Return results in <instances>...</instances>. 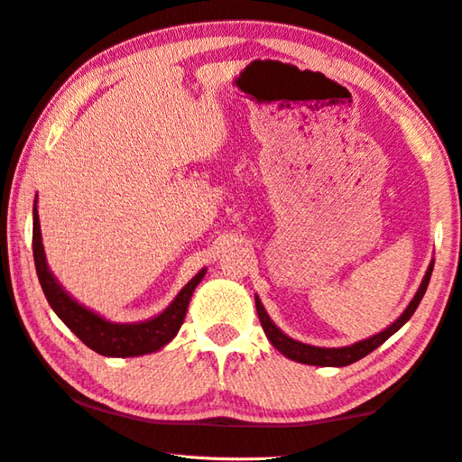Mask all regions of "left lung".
Wrapping results in <instances>:
<instances>
[{"label":"left lung","instance_id":"left-lung-1","mask_svg":"<svg viewBox=\"0 0 462 462\" xmlns=\"http://www.w3.org/2000/svg\"><path fill=\"white\" fill-rule=\"evenodd\" d=\"M432 269H434V264H430L428 271H426V277H424V281H421L418 293L411 300L408 310H405L403 314L387 328V330H383L381 334L373 336V338L356 342V344H353V346L318 348V346H310V344L297 342L293 338H289V336H285L275 324L271 322V318L267 316V311H264L263 303L259 301V297H254L256 311H259V319L263 324L264 334H267V338L271 340L273 346H275L279 353H283L287 358H291V361H295V363L316 365V366H346V365H353L356 361H361V358L366 356V355H371L373 350L379 348L391 334H395L405 322H408V319L413 316V311H416V308L420 306L421 297H424V293H426L430 277H432Z\"/></svg>","mask_w":462,"mask_h":462}]
</instances>
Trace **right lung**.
Returning a JSON list of instances; mask_svg holds the SVG:
<instances>
[{
    "mask_svg": "<svg viewBox=\"0 0 462 462\" xmlns=\"http://www.w3.org/2000/svg\"><path fill=\"white\" fill-rule=\"evenodd\" d=\"M32 253L38 281H41L46 301L51 303L54 314L69 326V330H71L83 344H88L91 350H96L97 355L104 356L148 355L165 346L169 340H173L185 319L193 289L198 287L203 275H206V269L199 271L198 275L181 289V293L175 297V301L171 303L161 316L140 324H112L106 322V319L99 318L97 314H93V311L79 306V303L71 300V297L62 291L57 281H54L52 273L46 267L41 222H38L36 208L32 228Z\"/></svg>",
    "mask_w": 462,
    "mask_h": 462,
    "instance_id": "obj_1",
    "label": "right lung"
}]
</instances>
